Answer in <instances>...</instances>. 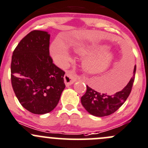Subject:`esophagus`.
<instances>
[{
  "mask_svg": "<svg viewBox=\"0 0 148 148\" xmlns=\"http://www.w3.org/2000/svg\"><path fill=\"white\" fill-rule=\"evenodd\" d=\"M64 83L66 86H69V85L72 84L77 80V77L73 75V74H70V73H66L64 75Z\"/></svg>",
  "mask_w": 148,
  "mask_h": 148,
  "instance_id": "34e87169",
  "label": "esophagus"
}]
</instances>
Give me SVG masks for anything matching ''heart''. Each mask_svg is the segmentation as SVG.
I'll return each instance as SVG.
<instances>
[{
	"label": "heart",
	"instance_id": "1",
	"mask_svg": "<svg viewBox=\"0 0 148 148\" xmlns=\"http://www.w3.org/2000/svg\"><path fill=\"white\" fill-rule=\"evenodd\" d=\"M104 46H92L81 44L74 47V51L82 56L83 69L89 74H99L108 69L114 59L113 53ZM51 53L56 64L63 67L68 66L71 61L70 53L59 40H56L51 46Z\"/></svg>",
	"mask_w": 148,
	"mask_h": 148
}]
</instances>
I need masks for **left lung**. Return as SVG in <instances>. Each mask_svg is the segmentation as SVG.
<instances>
[{
	"instance_id": "1",
	"label": "left lung",
	"mask_w": 148,
	"mask_h": 148,
	"mask_svg": "<svg viewBox=\"0 0 148 148\" xmlns=\"http://www.w3.org/2000/svg\"><path fill=\"white\" fill-rule=\"evenodd\" d=\"M136 66L134 68L133 76L123 89L113 95L100 93L86 86V92L82 97L81 102L85 110L97 117H104L115 112L125 103L132 90L135 81Z\"/></svg>"
}]
</instances>
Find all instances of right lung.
Masks as SVG:
<instances>
[{
    "label": "right lung",
    "mask_w": 148,
    "mask_h": 148,
    "mask_svg": "<svg viewBox=\"0 0 148 148\" xmlns=\"http://www.w3.org/2000/svg\"><path fill=\"white\" fill-rule=\"evenodd\" d=\"M50 34L34 30L14 49L10 65L13 91L19 102L33 114L50 112L65 88V72L49 55Z\"/></svg>",
    "instance_id": "obj_1"
}]
</instances>
